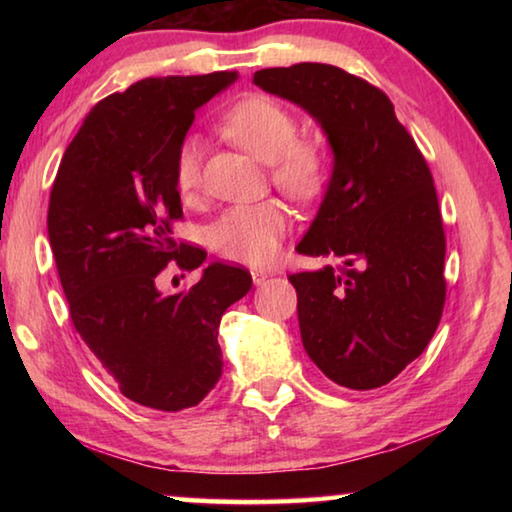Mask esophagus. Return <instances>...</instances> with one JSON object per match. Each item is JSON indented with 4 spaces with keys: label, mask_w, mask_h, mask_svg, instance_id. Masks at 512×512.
Masks as SVG:
<instances>
[{
    "label": "esophagus",
    "mask_w": 512,
    "mask_h": 512,
    "mask_svg": "<svg viewBox=\"0 0 512 512\" xmlns=\"http://www.w3.org/2000/svg\"><path fill=\"white\" fill-rule=\"evenodd\" d=\"M250 275H253V284H255V287H262V284H266L268 277H271V273L259 271V268H255V271L250 273Z\"/></svg>",
    "instance_id": "1"
}]
</instances>
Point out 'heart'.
Segmentation results:
<instances>
[{
  "instance_id": "heart-1",
  "label": "heart",
  "mask_w": 512,
  "mask_h": 512,
  "mask_svg": "<svg viewBox=\"0 0 512 512\" xmlns=\"http://www.w3.org/2000/svg\"><path fill=\"white\" fill-rule=\"evenodd\" d=\"M221 133L259 162L271 164L273 183L296 201H309L323 189V151L309 142H296V117L271 97L253 94L235 103L221 119ZM173 185L183 201H192L201 189V142L196 137H187L178 146ZM289 228V214L277 201L235 205L212 223L210 244L230 262L262 266L277 255Z\"/></svg>"
}]
</instances>
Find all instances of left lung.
Masks as SVG:
<instances>
[{
	"label": "left lung",
	"mask_w": 512,
	"mask_h": 512,
	"mask_svg": "<svg viewBox=\"0 0 512 512\" xmlns=\"http://www.w3.org/2000/svg\"><path fill=\"white\" fill-rule=\"evenodd\" d=\"M253 83L316 119L332 176L298 253L341 257L293 273L309 359L327 379L370 391L427 348L445 305V232L431 171L391 99L341 67L259 69Z\"/></svg>",
	"instance_id": "1"
}]
</instances>
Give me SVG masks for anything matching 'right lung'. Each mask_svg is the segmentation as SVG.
<instances>
[{
	"label": "right lung",
	"mask_w": 512,
	"mask_h": 512,
	"mask_svg": "<svg viewBox=\"0 0 512 512\" xmlns=\"http://www.w3.org/2000/svg\"><path fill=\"white\" fill-rule=\"evenodd\" d=\"M237 79L160 76L110 94L69 142L51 189L49 244L76 332L128 400L158 411L212 391L221 316L253 287L246 268L212 262L189 291L158 289L171 259L194 271L207 257L171 239L183 216L173 160L196 110Z\"/></svg>",
	"instance_id": "add662e5"
}]
</instances>
